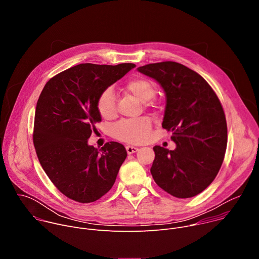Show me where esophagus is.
Here are the masks:
<instances>
[{"mask_svg":"<svg viewBox=\"0 0 259 259\" xmlns=\"http://www.w3.org/2000/svg\"><path fill=\"white\" fill-rule=\"evenodd\" d=\"M126 151L128 154H134L138 151V147L137 146H133V145H127L126 146Z\"/></svg>","mask_w":259,"mask_h":259,"instance_id":"1","label":"esophagus"}]
</instances>
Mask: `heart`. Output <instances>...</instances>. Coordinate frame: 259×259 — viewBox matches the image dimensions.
I'll use <instances>...</instances> for the list:
<instances>
[{
    "label": "heart",
    "mask_w": 259,
    "mask_h": 259,
    "mask_svg": "<svg viewBox=\"0 0 259 259\" xmlns=\"http://www.w3.org/2000/svg\"><path fill=\"white\" fill-rule=\"evenodd\" d=\"M126 90L141 103L149 102L156 95L155 84L151 80L142 77L131 79L126 85ZM97 109L100 116L106 120L115 118L116 102L112 89H106L99 96L97 100ZM151 129L152 124L150 120L140 119L137 121H125L119 123L114 128L113 134L120 140L137 143L149 137Z\"/></svg>",
    "instance_id": "1"
}]
</instances>
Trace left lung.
Wrapping results in <instances>:
<instances>
[{"mask_svg": "<svg viewBox=\"0 0 259 259\" xmlns=\"http://www.w3.org/2000/svg\"><path fill=\"white\" fill-rule=\"evenodd\" d=\"M137 70L165 91L162 126L172 132L176 143L173 151L154 147L153 178L176 198L197 196L214 180L224 162L228 128L223 106L199 73L180 63H151Z\"/></svg>", "mask_w": 259, "mask_h": 259, "instance_id": "1", "label": "left lung"}]
</instances>
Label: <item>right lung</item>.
<instances>
[{
	"instance_id": "right-lung-1",
	"label": "right lung",
	"mask_w": 259,
	"mask_h": 259,
	"mask_svg": "<svg viewBox=\"0 0 259 259\" xmlns=\"http://www.w3.org/2000/svg\"><path fill=\"white\" fill-rule=\"evenodd\" d=\"M133 63H82L50 79L36 102L33 144L47 176L67 198L80 203L100 199L116 181L127 157L119 142L101 150L88 143L101 121L99 96L134 68Z\"/></svg>"
}]
</instances>
